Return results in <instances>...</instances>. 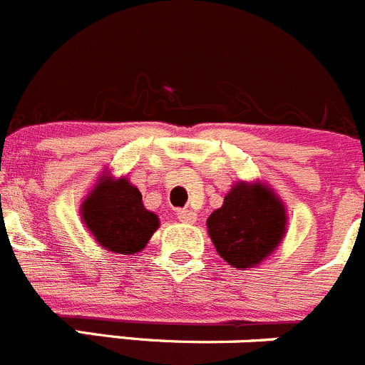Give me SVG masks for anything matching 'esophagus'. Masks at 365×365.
<instances>
[{"mask_svg": "<svg viewBox=\"0 0 365 365\" xmlns=\"http://www.w3.org/2000/svg\"><path fill=\"white\" fill-rule=\"evenodd\" d=\"M177 218L185 224H193L197 220V213H193L192 210H179L177 211Z\"/></svg>", "mask_w": 365, "mask_h": 365, "instance_id": "esophagus-1", "label": "esophagus"}]
</instances>
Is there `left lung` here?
<instances>
[{
    "mask_svg": "<svg viewBox=\"0 0 365 365\" xmlns=\"http://www.w3.org/2000/svg\"><path fill=\"white\" fill-rule=\"evenodd\" d=\"M207 232L218 255L237 269H251L277 249L284 237L287 211L262 182H237L222 207L207 217Z\"/></svg>",
    "mask_w": 365,
    "mask_h": 365,
    "instance_id": "obj_1",
    "label": "left lung"
}]
</instances>
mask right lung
<instances>
[{"instance_id":"obj_1","label":"right lung","mask_w":365,"mask_h":365,"mask_svg":"<svg viewBox=\"0 0 365 365\" xmlns=\"http://www.w3.org/2000/svg\"><path fill=\"white\" fill-rule=\"evenodd\" d=\"M82 220L106 251L136 255L159 227L158 215L143 206L141 193L127 177L103 173L81 206Z\"/></svg>"}]
</instances>
